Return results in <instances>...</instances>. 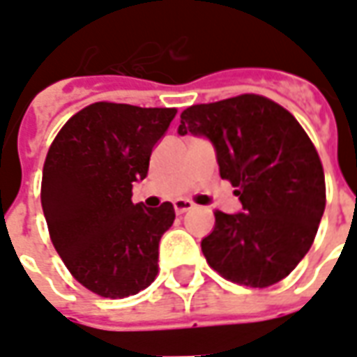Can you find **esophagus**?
Returning a JSON list of instances; mask_svg holds the SVG:
<instances>
[{
    "label": "esophagus",
    "instance_id": "obj_1",
    "mask_svg": "<svg viewBox=\"0 0 357 357\" xmlns=\"http://www.w3.org/2000/svg\"><path fill=\"white\" fill-rule=\"evenodd\" d=\"M174 208H176V214H185V212L193 208V202L187 201V199H178L174 202Z\"/></svg>",
    "mask_w": 357,
    "mask_h": 357
}]
</instances>
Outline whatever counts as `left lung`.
<instances>
[{
  "label": "left lung",
  "instance_id": "1",
  "mask_svg": "<svg viewBox=\"0 0 357 357\" xmlns=\"http://www.w3.org/2000/svg\"><path fill=\"white\" fill-rule=\"evenodd\" d=\"M179 135L206 137L220 176L229 179L243 208L216 210L201 241L210 268L233 283L269 287L298 266L325 210L319 155L289 110L262 95H239L181 112Z\"/></svg>",
  "mask_w": 357,
  "mask_h": 357
}]
</instances>
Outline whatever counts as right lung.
Returning a JSON list of instances; mask_svg holds the SVG:
<instances>
[{"label":"right lung","instance_id":"right-lung-1","mask_svg":"<svg viewBox=\"0 0 357 357\" xmlns=\"http://www.w3.org/2000/svg\"><path fill=\"white\" fill-rule=\"evenodd\" d=\"M176 109L93 102L51 143L43 164L42 208L53 247L68 271L99 296L126 298L155 281L158 243L174 206L133 204L132 187Z\"/></svg>","mask_w":357,"mask_h":357}]
</instances>
